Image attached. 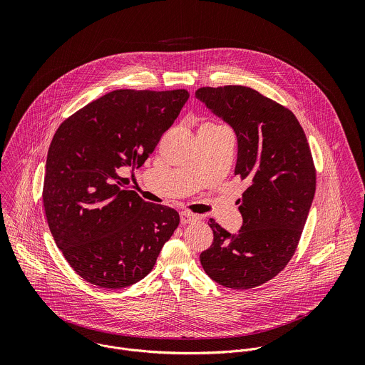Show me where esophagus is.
<instances>
[{"label":"esophagus","instance_id":"esophagus-1","mask_svg":"<svg viewBox=\"0 0 365 365\" xmlns=\"http://www.w3.org/2000/svg\"><path fill=\"white\" fill-rule=\"evenodd\" d=\"M180 219H181L182 225H188V223L197 222L200 217L197 215H194V213H190V212H181L180 213Z\"/></svg>","mask_w":365,"mask_h":365}]
</instances>
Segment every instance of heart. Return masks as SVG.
<instances>
[{
  "label": "heart",
  "instance_id": "heart-1",
  "mask_svg": "<svg viewBox=\"0 0 365 365\" xmlns=\"http://www.w3.org/2000/svg\"><path fill=\"white\" fill-rule=\"evenodd\" d=\"M205 125H213V123H205Z\"/></svg>",
  "mask_w": 365,
  "mask_h": 365
}]
</instances>
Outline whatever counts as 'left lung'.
<instances>
[{"label":"left lung","instance_id":"8db88e82","mask_svg":"<svg viewBox=\"0 0 365 365\" xmlns=\"http://www.w3.org/2000/svg\"><path fill=\"white\" fill-rule=\"evenodd\" d=\"M195 97L233 128L235 175L249 182L237 201L239 233L209 219L213 243L201 264L226 288H255L282 271L299 243L316 190L311 149L297 116L250 87H202Z\"/></svg>","mask_w":365,"mask_h":365}]
</instances>
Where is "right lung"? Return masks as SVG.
<instances>
[{
    "mask_svg": "<svg viewBox=\"0 0 365 365\" xmlns=\"http://www.w3.org/2000/svg\"><path fill=\"white\" fill-rule=\"evenodd\" d=\"M187 90H115L56 130L43 207L57 247L90 284L119 289L143 279L180 223L175 209L125 190L122 168H139L174 123Z\"/></svg>",
    "mask_w": 365,
    "mask_h": 365,
    "instance_id": "obj_1",
    "label": "right lung"
}]
</instances>
